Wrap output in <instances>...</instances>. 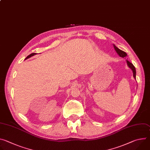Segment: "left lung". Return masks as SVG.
Here are the masks:
<instances>
[{"instance_id":"8db88e82","label":"left lung","mask_w":150,"mask_h":150,"mask_svg":"<svg viewBox=\"0 0 150 150\" xmlns=\"http://www.w3.org/2000/svg\"><path fill=\"white\" fill-rule=\"evenodd\" d=\"M113 46H114L115 50H116L117 53L119 54V56H120L122 57H126L127 56L126 53H125V52H123V51L121 50L120 49H119V48H117L115 45H113ZM126 62H127V66L129 67V68H130L132 69V71L133 72V75H134V78L136 79V70H135V67L133 65V64L132 63H131L129 61H128L127 60H126Z\"/></svg>"}]
</instances>
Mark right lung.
I'll return each instance as SVG.
<instances>
[{
	"mask_svg": "<svg viewBox=\"0 0 150 150\" xmlns=\"http://www.w3.org/2000/svg\"><path fill=\"white\" fill-rule=\"evenodd\" d=\"M37 53H31V54H30V55H28L26 58H25V59H28V58H30V57H31V56H34V55H35V54H36Z\"/></svg>",
	"mask_w": 150,
	"mask_h": 150,
	"instance_id": "right-lung-1",
	"label": "right lung"
}]
</instances>
